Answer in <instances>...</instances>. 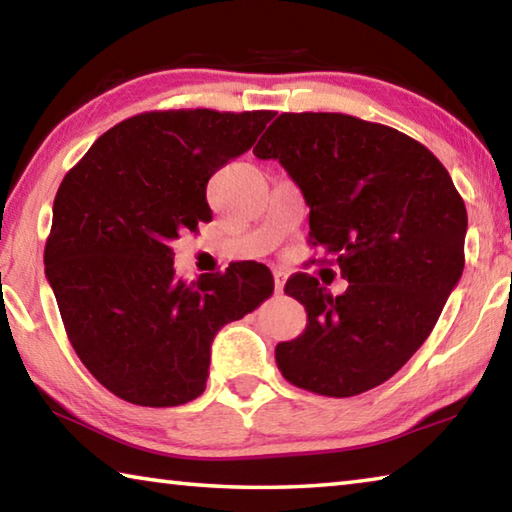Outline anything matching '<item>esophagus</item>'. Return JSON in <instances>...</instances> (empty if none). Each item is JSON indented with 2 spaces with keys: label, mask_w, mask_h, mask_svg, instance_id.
Instances as JSON below:
<instances>
[{
  "label": "esophagus",
  "mask_w": 512,
  "mask_h": 512,
  "mask_svg": "<svg viewBox=\"0 0 512 512\" xmlns=\"http://www.w3.org/2000/svg\"><path fill=\"white\" fill-rule=\"evenodd\" d=\"M273 282H275V293H282L284 291V284H287V273L275 271L273 273Z\"/></svg>",
  "instance_id": "1"
}]
</instances>
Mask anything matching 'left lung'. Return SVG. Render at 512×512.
<instances>
[{"label":"left lung","instance_id":"8db88e82","mask_svg":"<svg viewBox=\"0 0 512 512\" xmlns=\"http://www.w3.org/2000/svg\"><path fill=\"white\" fill-rule=\"evenodd\" d=\"M253 153L287 169L309 205V244L350 282L334 298L316 277H291L284 293L305 305L307 327L277 343V368L327 397L384 384L463 275L467 212L447 169L409 135L341 112H282Z\"/></svg>","mask_w":512,"mask_h":512}]
</instances>
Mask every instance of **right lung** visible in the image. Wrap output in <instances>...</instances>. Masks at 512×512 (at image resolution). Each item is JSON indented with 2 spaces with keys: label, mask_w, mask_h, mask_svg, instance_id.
Masks as SVG:
<instances>
[{
  "label": "right lung",
  "mask_w": 512,
  "mask_h": 512,
  "mask_svg": "<svg viewBox=\"0 0 512 512\" xmlns=\"http://www.w3.org/2000/svg\"><path fill=\"white\" fill-rule=\"evenodd\" d=\"M271 110L142 112L103 133L54 201L45 273L69 343L121 400L178 406L205 391L216 332L273 293L264 264L194 282L171 244L212 221L207 180L246 153Z\"/></svg>",
  "instance_id": "add662e5"
}]
</instances>
